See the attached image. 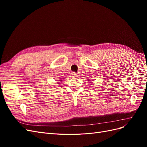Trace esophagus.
I'll use <instances>...</instances> for the list:
<instances>
[{
  "label": "esophagus",
  "instance_id": "1",
  "mask_svg": "<svg viewBox=\"0 0 147 147\" xmlns=\"http://www.w3.org/2000/svg\"><path fill=\"white\" fill-rule=\"evenodd\" d=\"M72 77H78V74L76 73V72H72Z\"/></svg>",
  "mask_w": 147,
  "mask_h": 147
}]
</instances>
